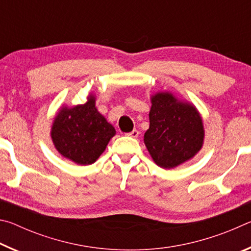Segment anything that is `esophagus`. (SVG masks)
Wrapping results in <instances>:
<instances>
[{
    "instance_id": "esophagus-1",
    "label": "esophagus",
    "mask_w": 251,
    "mask_h": 251,
    "mask_svg": "<svg viewBox=\"0 0 251 251\" xmlns=\"http://www.w3.org/2000/svg\"><path fill=\"white\" fill-rule=\"evenodd\" d=\"M126 135H127V136H129V137L137 138V137H138V135H139V131H138L137 129H134V130H131L130 133H127Z\"/></svg>"
}]
</instances>
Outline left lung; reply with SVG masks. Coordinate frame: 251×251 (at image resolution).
Instances as JSON below:
<instances>
[{
    "label": "left lung",
    "mask_w": 251,
    "mask_h": 251,
    "mask_svg": "<svg viewBox=\"0 0 251 251\" xmlns=\"http://www.w3.org/2000/svg\"><path fill=\"white\" fill-rule=\"evenodd\" d=\"M150 128L144 143L152 160L161 168H175L201 150L205 137L201 116L188 101L169 92L151 97Z\"/></svg>",
    "instance_id": "1"
}]
</instances>
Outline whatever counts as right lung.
<instances>
[{
  "mask_svg": "<svg viewBox=\"0 0 251 251\" xmlns=\"http://www.w3.org/2000/svg\"><path fill=\"white\" fill-rule=\"evenodd\" d=\"M115 134L113 125L97 110L92 94L85 104L61 107L50 129L57 151L77 165L95 163Z\"/></svg>",
  "mask_w": 251,
  "mask_h": 251,
  "instance_id": "obj_1",
  "label": "right lung"
}]
</instances>
